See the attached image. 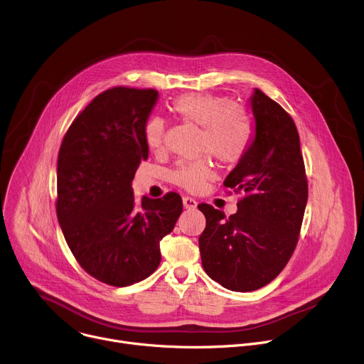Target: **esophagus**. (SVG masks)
<instances>
[{
    "label": "esophagus",
    "instance_id": "1",
    "mask_svg": "<svg viewBox=\"0 0 364 364\" xmlns=\"http://www.w3.org/2000/svg\"><path fill=\"white\" fill-rule=\"evenodd\" d=\"M183 204H184V207L186 209H188V210H194L196 207H197V201L194 200V198H191V197H183Z\"/></svg>",
    "mask_w": 364,
    "mask_h": 364
}]
</instances>
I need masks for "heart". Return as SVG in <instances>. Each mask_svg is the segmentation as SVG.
Masks as SVG:
<instances>
[{"label": "heart", "mask_w": 364, "mask_h": 364, "mask_svg": "<svg viewBox=\"0 0 364 364\" xmlns=\"http://www.w3.org/2000/svg\"><path fill=\"white\" fill-rule=\"evenodd\" d=\"M171 111L184 122L201 127L200 149L210 152L226 166L237 164L247 154L253 125L246 109L225 96L191 92L177 96ZM144 142L152 152L163 148L166 122L160 117L149 118L144 125ZM215 178V168L209 157L180 161L173 171V181L190 193H200Z\"/></svg>", "instance_id": "heart-1"}]
</instances>
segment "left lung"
Listing matches in <instances>:
<instances>
[{
    "label": "left lung",
    "mask_w": 364,
    "mask_h": 364,
    "mask_svg": "<svg viewBox=\"0 0 364 364\" xmlns=\"http://www.w3.org/2000/svg\"><path fill=\"white\" fill-rule=\"evenodd\" d=\"M250 107L255 138L223 186L245 196L225 216L201 203L205 229L198 237L201 264L222 287L249 292L274 281L291 259L304 219L308 183L299 135L291 115L262 90Z\"/></svg>",
    "instance_id": "obj_1"
}]
</instances>
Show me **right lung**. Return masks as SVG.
Masks as SVG:
<instances>
[{
    "label": "right lung",
    "mask_w": 364,
    "mask_h": 364,
    "mask_svg": "<svg viewBox=\"0 0 364 364\" xmlns=\"http://www.w3.org/2000/svg\"><path fill=\"white\" fill-rule=\"evenodd\" d=\"M155 89L118 86L75 118L58 159V219L79 265L95 279L128 287L161 261L160 240L183 212L180 194L136 200L131 181L148 159L144 125Z\"/></svg>",
    "instance_id": "right-lung-1"
}]
</instances>
